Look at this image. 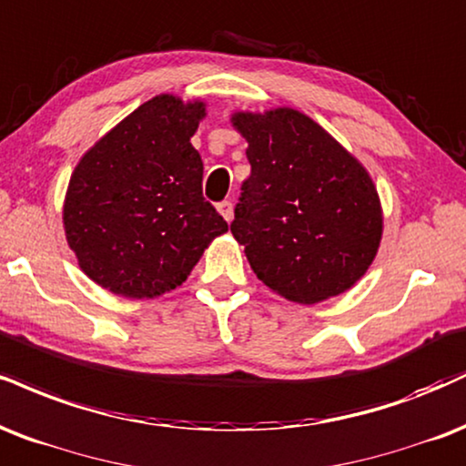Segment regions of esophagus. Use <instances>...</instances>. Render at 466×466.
I'll use <instances>...</instances> for the list:
<instances>
[{"label":"esophagus","instance_id":"34e87169","mask_svg":"<svg viewBox=\"0 0 466 466\" xmlns=\"http://www.w3.org/2000/svg\"><path fill=\"white\" fill-rule=\"evenodd\" d=\"M217 210L221 212V217L226 218L228 223L232 221V217H234V206H232V201H221V204L217 206Z\"/></svg>","mask_w":466,"mask_h":466}]
</instances>
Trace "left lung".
I'll return each instance as SVG.
<instances>
[{"label": "left lung", "mask_w": 466, "mask_h": 466, "mask_svg": "<svg viewBox=\"0 0 466 466\" xmlns=\"http://www.w3.org/2000/svg\"><path fill=\"white\" fill-rule=\"evenodd\" d=\"M229 121L248 141L251 165L229 228L258 279L297 304L350 290L375 260L384 229L362 162L289 106L238 110Z\"/></svg>", "instance_id": "1"}]
</instances>
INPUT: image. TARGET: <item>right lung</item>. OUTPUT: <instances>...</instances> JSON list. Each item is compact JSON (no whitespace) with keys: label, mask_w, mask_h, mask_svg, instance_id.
I'll list each match as a JSON object with an SVG mask.
<instances>
[{"label":"right lung","mask_w":466,"mask_h":466,"mask_svg":"<svg viewBox=\"0 0 466 466\" xmlns=\"http://www.w3.org/2000/svg\"><path fill=\"white\" fill-rule=\"evenodd\" d=\"M206 102L162 93L106 132L71 173L65 237L95 284L154 299L187 282L228 223L201 195L204 162L190 137Z\"/></svg>","instance_id":"add662e5"}]
</instances>
